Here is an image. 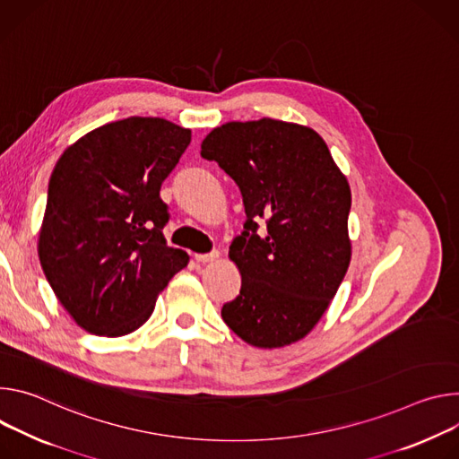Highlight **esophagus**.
Wrapping results in <instances>:
<instances>
[{"mask_svg": "<svg viewBox=\"0 0 459 459\" xmlns=\"http://www.w3.org/2000/svg\"><path fill=\"white\" fill-rule=\"evenodd\" d=\"M221 257V253L215 249V251H212V253H196L195 255V259L198 261V263H213V261H217Z\"/></svg>", "mask_w": 459, "mask_h": 459, "instance_id": "34e87169", "label": "esophagus"}]
</instances>
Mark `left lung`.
Masks as SVG:
<instances>
[{
  "instance_id": "obj_1",
  "label": "left lung",
  "mask_w": 459,
  "mask_h": 459,
  "mask_svg": "<svg viewBox=\"0 0 459 459\" xmlns=\"http://www.w3.org/2000/svg\"><path fill=\"white\" fill-rule=\"evenodd\" d=\"M240 189L246 224L230 246L240 293L224 323L247 344L282 348L328 310L351 259V193L326 142L308 126L261 118L215 127L200 145ZM267 233H256V222Z\"/></svg>"
}]
</instances>
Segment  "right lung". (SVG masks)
I'll return each instance as SVG.
<instances>
[{"instance_id": "1", "label": "right lung", "mask_w": 459, "mask_h": 459, "mask_svg": "<svg viewBox=\"0 0 459 459\" xmlns=\"http://www.w3.org/2000/svg\"><path fill=\"white\" fill-rule=\"evenodd\" d=\"M191 129L155 117L96 127L71 143L48 182L38 255L73 321L122 337L155 310L159 293L187 266L162 235L169 215L160 186Z\"/></svg>"}]
</instances>
